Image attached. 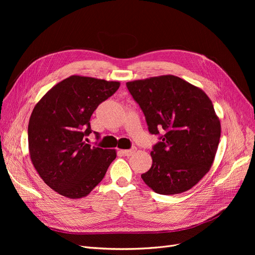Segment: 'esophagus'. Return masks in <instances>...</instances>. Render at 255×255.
<instances>
[{"instance_id":"esophagus-1","label":"esophagus","mask_w":255,"mask_h":255,"mask_svg":"<svg viewBox=\"0 0 255 255\" xmlns=\"http://www.w3.org/2000/svg\"><path fill=\"white\" fill-rule=\"evenodd\" d=\"M135 150H136V148H132L130 150H121V152H122V154L125 156H131L133 153L135 152Z\"/></svg>"}]
</instances>
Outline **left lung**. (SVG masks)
I'll return each instance as SVG.
<instances>
[{
    "instance_id": "8db88e82",
    "label": "left lung",
    "mask_w": 255,
    "mask_h": 255,
    "mask_svg": "<svg viewBox=\"0 0 255 255\" xmlns=\"http://www.w3.org/2000/svg\"><path fill=\"white\" fill-rule=\"evenodd\" d=\"M149 131L164 130L151 152L153 163L141 179L159 194L191 189L210 170L218 149L221 125L207 94L175 75L128 82Z\"/></svg>"
}]
</instances>
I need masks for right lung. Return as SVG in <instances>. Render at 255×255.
Returning a JSON list of instances; mask_svg holds the SVG:
<instances>
[{
    "label": "right lung",
    "mask_w": 255,
    "mask_h": 255,
    "mask_svg": "<svg viewBox=\"0 0 255 255\" xmlns=\"http://www.w3.org/2000/svg\"><path fill=\"white\" fill-rule=\"evenodd\" d=\"M120 82L71 75L35 105L28 126L31 161L44 183L71 199L82 198L102 181L117 157L115 149L91 146L90 119Z\"/></svg>",
    "instance_id": "obj_1"
}]
</instances>
